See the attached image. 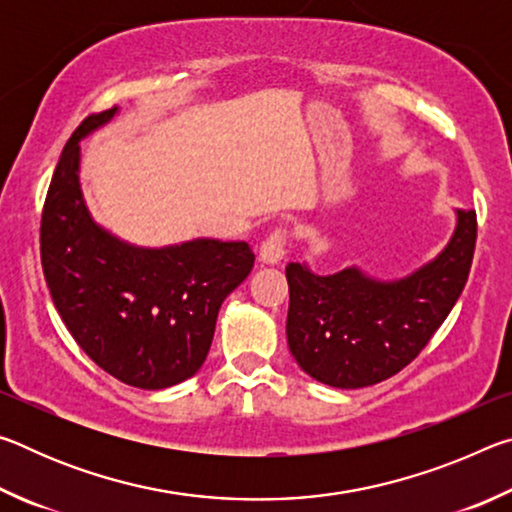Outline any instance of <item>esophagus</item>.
Here are the masks:
<instances>
[{"instance_id":"esophagus-1","label":"esophagus","mask_w":512,"mask_h":512,"mask_svg":"<svg viewBox=\"0 0 512 512\" xmlns=\"http://www.w3.org/2000/svg\"><path fill=\"white\" fill-rule=\"evenodd\" d=\"M289 246V230L287 228H275L271 235L264 239L262 248H259V259L266 264H277L287 253Z\"/></svg>"}]
</instances>
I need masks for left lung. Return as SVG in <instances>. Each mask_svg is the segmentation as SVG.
Instances as JSON below:
<instances>
[{
  "mask_svg": "<svg viewBox=\"0 0 512 512\" xmlns=\"http://www.w3.org/2000/svg\"><path fill=\"white\" fill-rule=\"evenodd\" d=\"M474 244L476 212L458 210L447 248L404 280H370L359 268L323 277L289 264L287 339L298 366L334 388H363L397 375L456 305Z\"/></svg>",
  "mask_w": 512,
  "mask_h": 512,
  "instance_id": "8db88e82",
  "label": "left lung"
}]
</instances>
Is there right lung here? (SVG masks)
<instances>
[{"instance_id":"1","label":"right lung","mask_w":512,"mask_h":512,"mask_svg":"<svg viewBox=\"0 0 512 512\" xmlns=\"http://www.w3.org/2000/svg\"><path fill=\"white\" fill-rule=\"evenodd\" d=\"M115 112H92L67 140L42 207L40 259L81 350L124 384L160 391L203 366L223 300L253 271L255 255L246 241L216 239L135 248L90 219L79 142Z\"/></svg>"}]
</instances>
